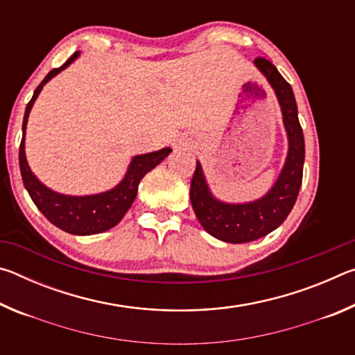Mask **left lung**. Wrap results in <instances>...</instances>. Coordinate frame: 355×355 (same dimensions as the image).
Segmentation results:
<instances>
[{
  "instance_id": "obj_1",
  "label": "left lung",
  "mask_w": 355,
  "mask_h": 355,
  "mask_svg": "<svg viewBox=\"0 0 355 355\" xmlns=\"http://www.w3.org/2000/svg\"><path fill=\"white\" fill-rule=\"evenodd\" d=\"M258 70L268 78L277 95L288 133L286 163L272 189L260 200L230 205L216 200L209 192L202 167L197 163L191 180V203L202 227L214 238L225 243H249L275 230L296 203L304 172V133L297 117V105L290 84L266 58H255Z\"/></svg>"
}]
</instances>
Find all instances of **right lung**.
<instances>
[{
    "label": "right lung",
    "instance_id": "add662e5",
    "mask_svg": "<svg viewBox=\"0 0 355 355\" xmlns=\"http://www.w3.org/2000/svg\"><path fill=\"white\" fill-rule=\"evenodd\" d=\"M78 55H80L78 51L73 53L61 67L53 69L34 91L33 98L29 100V103L26 106L25 117H23V137L20 142L19 161L23 184H25V188L29 192V196H31L35 207L40 209V213L44 214L51 224H55L64 232L71 233V235H95V233L110 230V228L117 225L119 222L122 220L125 213L130 209L131 203L136 199L137 186H139L144 175L152 171L153 167L158 166L172 150L161 148L158 152L135 156L128 167L127 175H125L122 182H120L116 188L103 192V194L84 197L62 196L58 194L55 191L48 189L46 186L42 184L39 180L34 177V173L29 169V166L26 163L25 156V130L29 111H31L34 101L37 98L42 87H44V84L50 81L53 76L59 73V71L67 67L69 64L73 62Z\"/></svg>",
    "mask_w": 355,
    "mask_h": 355
}]
</instances>
